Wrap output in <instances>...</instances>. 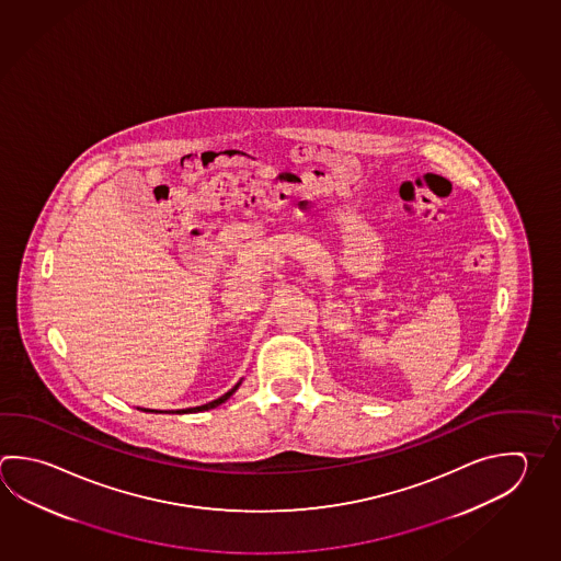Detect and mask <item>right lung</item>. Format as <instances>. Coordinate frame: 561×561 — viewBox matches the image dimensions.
I'll use <instances>...</instances> for the list:
<instances>
[{
    "label": "right lung",
    "mask_w": 561,
    "mask_h": 561,
    "mask_svg": "<svg viewBox=\"0 0 561 561\" xmlns=\"http://www.w3.org/2000/svg\"><path fill=\"white\" fill-rule=\"evenodd\" d=\"M243 379H240V381L236 382L233 385L232 389L230 391L226 392V394H222L220 399H216V401L206 402V404H202V407H194V409H182V411H176L179 414H186V413H201V411H210V409H216V407H220L222 402L228 401L230 397H232L233 392L238 391L240 389V385H242ZM140 411H145V413H162V411H152V409H140Z\"/></svg>",
    "instance_id": "right-lung-1"
}]
</instances>
